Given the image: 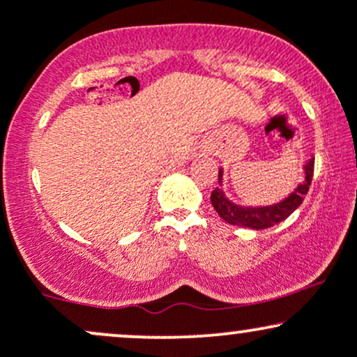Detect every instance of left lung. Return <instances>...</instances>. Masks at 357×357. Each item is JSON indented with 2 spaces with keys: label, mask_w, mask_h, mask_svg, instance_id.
Masks as SVG:
<instances>
[{
  "label": "left lung",
  "mask_w": 357,
  "mask_h": 357,
  "mask_svg": "<svg viewBox=\"0 0 357 357\" xmlns=\"http://www.w3.org/2000/svg\"><path fill=\"white\" fill-rule=\"evenodd\" d=\"M304 181L297 184L296 190L275 204H268V206H241V204L233 203L231 199L227 198L223 188H216L211 192V204L221 216V220H225L227 223L252 228V230H265V228L273 227V225L289 218L304 202V196L309 191L310 181H312L314 158H310L304 165ZM218 183L220 186H223V167H220Z\"/></svg>",
  "instance_id": "left-lung-1"
}]
</instances>
